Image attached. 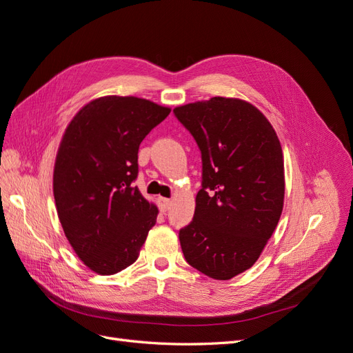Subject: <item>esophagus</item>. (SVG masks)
<instances>
[{"label":"esophagus","instance_id":"34e87169","mask_svg":"<svg viewBox=\"0 0 353 353\" xmlns=\"http://www.w3.org/2000/svg\"><path fill=\"white\" fill-rule=\"evenodd\" d=\"M157 203H159V209H160V212H166V210H169V208H170V200L169 199H166V197H159L157 199Z\"/></svg>","mask_w":353,"mask_h":353}]
</instances>
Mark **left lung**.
<instances>
[{"mask_svg": "<svg viewBox=\"0 0 353 353\" xmlns=\"http://www.w3.org/2000/svg\"><path fill=\"white\" fill-rule=\"evenodd\" d=\"M201 152L194 218L179 231L185 261L231 280L259 259L284 206V159L276 132L249 101L212 97L174 109Z\"/></svg>", "mask_w": 353, "mask_h": 353, "instance_id": "left-lung-1", "label": "left lung"}]
</instances>
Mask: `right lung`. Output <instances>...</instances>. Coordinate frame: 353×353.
<instances>
[{"label": "right lung", "mask_w": 353, "mask_h": 353, "mask_svg": "<svg viewBox=\"0 0 353 353\" xmlns=\"http://www.w3.org/2000/svg\"><path fill=\"white\" fill-rule=\"evenodd\" d=\"M169 113L145 99L104 95L85 104L61 137L52 174L57 215L94 272L132 265L154 227L159 209L132 183L141 141Z\"/></svg>", "instance_id": "add662e5"}]
</instances>
